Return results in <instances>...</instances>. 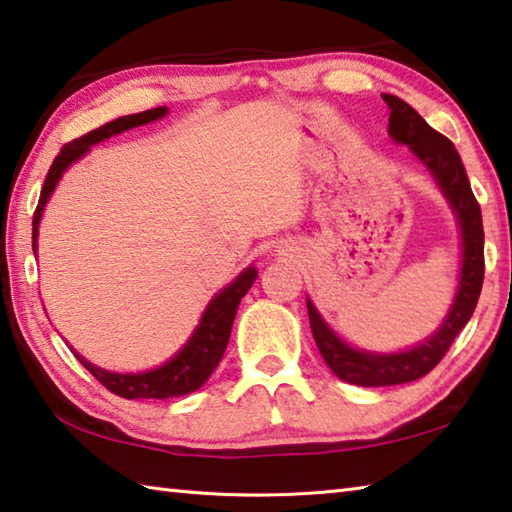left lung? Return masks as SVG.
Masks as SVG:
<instances>
[{"label":"left lung","instance_id":"1","mask_svg":"<svg viewBox=\"0 0 512 512\" xmlns=\"http://www.w3.org/2000/svg\"><path fill=\"white\" fill-rule=\"evenodd\" d=\"M384 103L389 105V134L393 141L405 143L411 152L423 161L425 168L434 175L447 202L456 213L463 240V267L459 279V292L443 326L423 344H418L402 353H366L360 348L348 346L312 306L308 299L310 328L321 357L330 366L339 380L357 384V387H391L423 378L450 351L454 337L468 324L474 308H477L481 285H483V222L481 206L470 188V179L465 175L463 161L456 152L454 143L436 132L414 107L393 94H384Z\"/></svg>","mask_w":512,"mask_h":512}]
</instances>
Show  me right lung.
<instances>
[{
	"label": "right lung",
	"instance_id": "right-lung-1",
	"mask_svg": "<svg viewBox=\"0 0 512 512\" xmlns=\"http://www.w3.org/2000/svg\"><path fill=\"white\" fill-rule=\"evenodd\" d=\"M166 112L168 107H155V110L121 116V119L105 123L101 128L87 132L80 139H74L62 146L58 157L53 159L47 179H44L38 209L33 213V251L38 249V224L42 218L44 204H47L53 188H56V184L60 182L62 173H65L74 161L83 157L85 152H89V148H92L94 143L110 139L112 134L137 128V125L157 121ZM254 281H256V270L254 267H247L245 272H240L236 281L227 285L222 292L215 294L209 306H206L204 315L200 319V326L195 328L191 339H188L182 351H179L173 360H168L164 366H159V369H152L146 373H112V371L98 369V366H94L92 362H87L85 357H80L74 351V348H71V353L78 357V362L83 364L107 391H112L121 398L164 400V398L186 396V393H193L200 389L202 384L211 378L215 366L220 364L224 351H227L231 326H233V319H236L240 299L245 297L247 290L254 285Z\"/></svg>",
	"mask_w": 512,
	"mask_h": 512
}]
</instances>
